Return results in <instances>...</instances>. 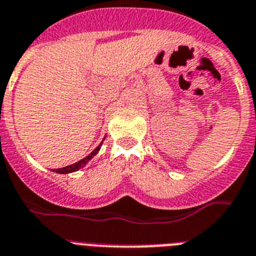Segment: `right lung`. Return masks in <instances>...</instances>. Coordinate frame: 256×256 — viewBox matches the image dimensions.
Returning a JSON list of instances; mask_svg holds the SVG:
<instances>
[{"label": "right lung", "instance_id": "1", "mask_svg": "<svg viewBox=\"0 0 256 256\" xmlns=\"http://www.w3.org/2000/svg\"><path fill=\"white\" fill-rule=\"evenodd\" d=\"M102 142H104V140H102ZM102 143H100V144L98 146V147L95 148V150H94V151L91 152V154H88V156H86L84 158H82L80 161H78V162H75V164H72V165H68V166H65V168L56 169V170H53V172H57V173H61V174H66V173H72V172L79 170V169L83 168V166H84V165L87 164L88 161L91 160V158H94V156H95L96 154H98V150H100V147H102Z\"/></svg>", "mask_w": 256, "mask_h": 256}]
</instances>
